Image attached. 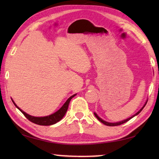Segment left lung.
Wrapping results in <instances>:
<instances>
[{
    "instance_id": "1",
    "label": "left lung",
    "mask_w": 159,
    "mask_h": 159,
    "mask_svg": "<svg viewBox=\"0 0 159 159\" xmlns=\"http://www.w3.org/2000/svg\"><path fill=\"white\" fill-rule=\"evenodd\" d=\"M147 101H148V99H147V101H146V102H145V104H144V106L142 107V108L139 110V111L136 113L135 114H134L133 116H132L131 117H130V118H127V119H125V120H121V121H118V122H116V123H110V122H107V121H106V120H104L103 119H102V118L99 117V116H98V115L96 114L95 112H94V114H95V116H96V118H98V119L99 120V121L100 122H102V123H104V125H108V126H116V125H121V124H123V123H126L127 121H128L129 120H130L131 118H133L134 116H137L138 114H139V113H140L141 111H142V110L143 109V108L144 107H145V105H146L147 104Z\"/></svg>"
}]
</instances>
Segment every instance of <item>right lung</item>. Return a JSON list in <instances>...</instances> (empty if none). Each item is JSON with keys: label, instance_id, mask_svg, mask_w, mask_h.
Listing matches in <instances>:
<instances>
[{"label": "right lung", "instance_id": "right-lung-1", "mask_svg": "<svg viewBox=\"0 0 159 159\" xmlns=\"http://www.w3.org/2000/svg\"><path fill=\"white\" fill-rule=\"evenodd\" d=\"M76 95V94H74V95L70 97V98L66 101L65 103L63 104L62 107H61L60 109L57 110V111L54 113V114H52L49 116H43V117H36V116H31L28 114H26V112L22 111L20 107H17V105L15 103V102L13 101L12 99V101L13 103H14L15 107H17V108L20 110V111L25 116L26 118H28L30 121L40 125H51L55 124L56 123H57L60 121V120H61V118L64 116L67 109H68V107H69L70 101H71V99Z\"/></svg>", "mask_w": 159, "mask_h": 159}]
</instances>
